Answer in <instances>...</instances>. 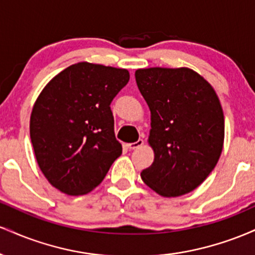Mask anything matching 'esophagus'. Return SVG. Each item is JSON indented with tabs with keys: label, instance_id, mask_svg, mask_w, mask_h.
Masks as SVG:
<instances>
[{
	"label": "esophagus",
	"instance_id": "obj_1",
	"mask_svg": "<svg viewBox=\"0 0 255 255\" xmlns=\"http://www.w3.org/2000/svg\"><path fill=\"white\" fill-rule=\"evenodd\" d=\"M142 145H144V141H142L141 139H139L135 142H129V144H127L128 148H130V150H135L137 147H141Z\"/></svg>",
	"mask_w": 255,
	"mask_h": 255
}]
</instances>
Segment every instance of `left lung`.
Segmentation results:
<instances>
[{"instance_id": "obj_1", "label": "left lung", "mask_w": 255, "mask_h": 255, "mask_svg": "<svg viewBox=\"0 0 255 255\" xmlns=\"http://www.w3.org/2000/svg\"><path fill=\"white\" fill-rule=\"evenodd\" d=\"M151 111L148 144L154 153L141 171L145 184L165 198L194 191L217 164L224 142V115L213 87L191 68L135 72Z\"/></svg>"}]
</instances>
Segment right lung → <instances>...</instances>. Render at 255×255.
Instances as JSON below:
<instances>
[{
  "label": "right lung",
  "mask_w": 255,
  "mask_h": 255,
  "mask_svg": "<svg viewBox=\"0 0 255 255\" xmlns=\"http://www.w3.org/2000/svg\"><path fill=\"white\" fill-rule=\"evenodd\" d=\"M128 81L127 69L79 62L58 73L38 96L31 142L43 175L58 191L87 194L121 156L110 103Z\"/></svg>",
  "instance_id": "right-lung-1"
}]
</instances>
